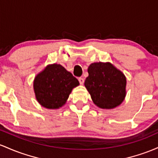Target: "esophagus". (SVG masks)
<instances>
[{"label":"esophagus","instance_id":"obj_1","mask_svg":"<svg viewBox=\"0 0 158 158\" xmlns=\"http://www.w3.org/2000/svg\"><path fill=\"white\" fill-rule=\"evenodd\" d=\"M78 81H79V82H80V84H84V79L83 78V77H78Z\"/></svg>","mask_w":158,"mask_h":158}]
</instances>
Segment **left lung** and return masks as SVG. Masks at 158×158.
I'll return each instance as SVG.
<instances>
[{
  "mask_svg": "<svg viewBox=\"0 0 158 158\" xmlns=\"http://www.w3.org/2000/svg\"><path fill=\"white\" fill-rule=\"evenodd\" d=\"M84 85L94 104L103 109H112L124 101L126 92L125 75L110 63H94L88 68Z\"/></svg>",
  "mask_w": 158,
  "mask_h": 158,
  "instance_id": "obj_1",
  "label": "left lung"
}]
</instances>
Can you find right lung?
<instances>
[{"label":"right lung","instance_id":"1","mask_svg":"<svg viewBox=\"0 0 158 158\" xmlns=\"http://www.w3.org/2000/svg\"><path fill=\"white\" fill-rule=\"evenodd\" d=\"M79 81L59 64L49 65L35 77L36 98L44 107L57 109L65 104L72 89Z\"/></svg>","mask_w":158,"mask_h":158}]
</instances>
